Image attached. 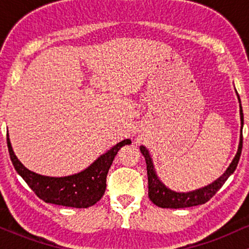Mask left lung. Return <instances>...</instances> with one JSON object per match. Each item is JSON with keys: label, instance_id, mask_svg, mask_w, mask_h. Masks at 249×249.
<instances>
[{"label": "left lung", "instance_id": "8db88e82", "mask_svg": "<svg viewBox=\"0 0 249 249\" xmlns=\"http://www.w3.org/2000/svg\"><path fill=\"white\" fill-rule=\"evenodd\" d=\"M239 98V96H238ZM240 102V98H239ZM240 118H241V130L242 125H244V113H242V107L240 104ZM141 152L144 156L145 161H146V170H147V179H148V196L150 200L157 206L161 208H185V207H192V206H198V205H202L205 202H207L212 196L215 194L221 188L222 185L225 184L226 180L228 179V177L235 171L236 166H238V162L241 156V150H242V132L240 136V144L238 152H236L235 157H234L232 164L230 165V167L227 168V171L222 174L218 180L212 182L208 186H205L199 190L193 191V192H187V193H178L171 191L170 188H167L164 184L159 180L157 177L156 171H154L152 159H151L150 153L146 150L145 146H141Z\"/></svg>", "mask_w": 249, "mask_h": 249}]
</instances>
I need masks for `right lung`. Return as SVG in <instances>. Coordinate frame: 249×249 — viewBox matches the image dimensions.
<instances>
[{"mask_svg":"<svg viewBox=\"0 0 249 249\" xmlns=\"http://www.w3.org/2000/svg\"><path fill=\"white\" fill-rule=\"evenodd\" d=\"M8 136V134H7ZM8 150L17 173L23 178L31 190L43 201L61 206L87 208L99 201L107 187V176L117 152L124 145L131 144L130 139H125L115 145L110 151L99 157L87 170L69 177H45L25 168L17 159L7 138Z\"/></svg>","mask_w":249,"mask_h":249,"instance_id":"right-lung-1","label":"right lung"}]
</instances>
